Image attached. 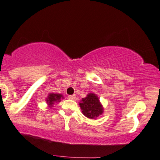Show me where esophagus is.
Wrapping results in <instances>:
<instances>
[{"label": "esophagus", "mask_w": 160, "mask_h": 160, "mask_svg": "<svg viewBox=\"0 0 160 160\" xmlns=\"http://www.w3.org/2000/svg\"><path fill=\"white\" fill-rule=\"evenodd\" d=\"M68 98L69 99H75V98H76V96H75V95H69V96H68Z\"/></svg>", "instance_id": "obj_1"}]
</instances>
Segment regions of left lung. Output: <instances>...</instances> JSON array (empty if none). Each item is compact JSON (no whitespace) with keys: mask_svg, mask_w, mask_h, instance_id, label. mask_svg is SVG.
<instances>
[{"mask_svg":"<svg viewBox=\"0 0 160 160\" xmlns=\"http://www.w3.org/2000/svg\"><path fill=\"white\" fill-rule=\"evenodd\" d=\"M79 106L84 115L91 119H95L103 113L102 106L94 93H88L85 98H82Z\"/></svg>","mask_w":160,"mask_h":160,"instance_id":"8db88e82","label":"left lung"}]
</instances>
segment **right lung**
Instances as JSON below:
<instances>
[{
    "mask_svg": "<svg viewBox=\"0 0 160 160\" xmlns=\"http://www.w3.org/2000/svg\"><path fill=\"white\" fill-rule=\"evenodd\" d=\"M61 99H63V97L62 94L51 93L48 94V97H47L46 102L48 104V106L51 107L53 106L54 102H59L60 101H61Z\"/></svg>",
    "mask_w": 160,
    "mask_h": 160,
    "instance_id": "1",
    "label": "right lung"
}]
</instances>
